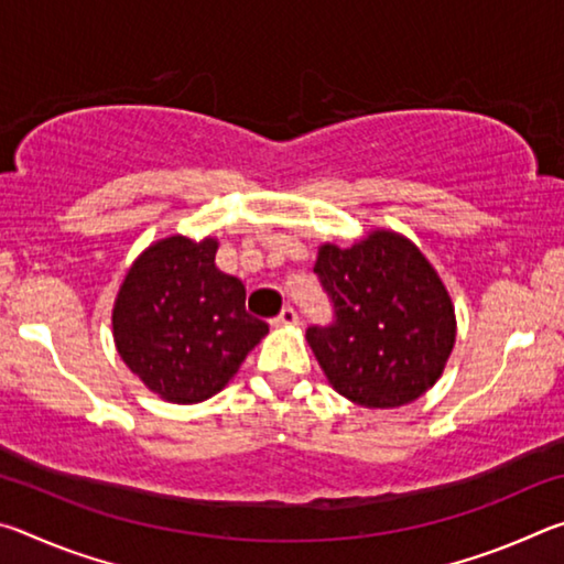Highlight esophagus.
Returning <instances> with one entry per match:
<instances>
[{
    "label": "esophagus",
    "instance_id": "34e87169",
    "mask_svg": "<svg viewBox=\"0 0 564 564\" xmlns=\"http://www.w3.org/2000/svg\"><path fill=\"white\" fill-rule=\"evenodd\" d=\"M275 323H281V326H295V323H299V313H295V308H291V305H285L281 316L275 318Z\"/></svg>",
    "mask_w": 564,
    "mask_h": 564
}]
</instances>
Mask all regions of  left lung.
I'll list each match as a JSON object with an SVG mask.
<instances>
[{
    "label": "left lung",
    "instance_id": "left-lung-1",
    "mask_svg": "<svg viewBox=\"0 0 564 564\" xmlns=\"http://www.w3.org/2000/svg\"><path fill=\"white\" fill-rule=\"evenodd\" d=\"M313 271L336 313L305 330L328 383L380 410L427 393L455 346V308L420 248L378 228L350 248L323 243Z\"/></svg>",
    "mask_w": 564,
    "mask_h": 564
}]
</instances>
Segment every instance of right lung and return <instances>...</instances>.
<instances>
[{"mask_svg": "<svg viewBox=\"0 0 564 564\" xmlns=\"http://www.w3.org/2000/svg\"><path fill=\"white\" fill-rule=\"evenodd\" d=\"M216 238L151 243L123 279L111 328L121 360L169 403H202L231 380L269 326L246 313L243 283L216 269Z\"/></svg>", "mask_w": 564, "mask_h": 564, "instance_id": "1", "label": "right lung"}]
</instances>
